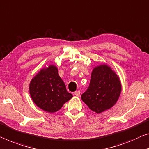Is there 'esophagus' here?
<instances>
[{
	"label": "esophagus",
	"instance_id": "1",
	"mask_svg": "<svg viewBox=\"0 0 149 149\" xmlns=\"http://www.w3.org/2000/svg\"><path fill=\"white\" fill-rule=\"evenodd\" d=\"M74 95L75 96L77 97H79L80 96V91H77V92H74Z\"/></svg>",
	"mask_w": 149,
	"mask_h": 149
}]
</instances>
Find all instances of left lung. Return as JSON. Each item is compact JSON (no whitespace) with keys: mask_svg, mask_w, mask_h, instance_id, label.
<instances>
[{"mask_svg":"<svg viewBox=\"0 0 149 149\" xmlns=\"http://www.w3.org/2000/svg\"><path fill=\"white\" fill-rule=\"evenodd\" d=\"M121 91L118 75L109 65L100 64L93 68L90 86L81 98L91 110L100 114L116 104Z\"/></svg>","mask_w":149,"mask_h":149,"instance_id":"1","label":"left lung"}]
</instances>
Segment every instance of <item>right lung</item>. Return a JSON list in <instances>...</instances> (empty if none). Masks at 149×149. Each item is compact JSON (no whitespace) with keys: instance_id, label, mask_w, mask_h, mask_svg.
<instances>
[{"instance_id":"1","label":"right lung","mask_w":149,"mask_h":149,"mask_svg":"<svg viewBox=\"0 0 149 149\" xmlns=\"http://www.w3.org/2000/svg\"><path fill=\"white\" fill-rule=\"evenodd\" d=\"M29 89L35 105L49 113L57 112L73 97L53 64L40 70L31 80Z\"/></svg>"}]
</instances>
